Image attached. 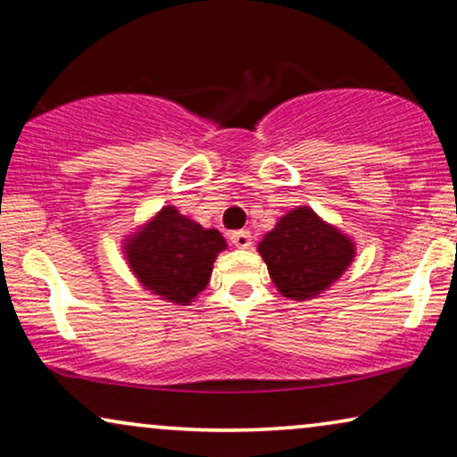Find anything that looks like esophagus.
Instances as JSON below:
<instances>
[{
	"instance_id": "34e87169",
	"label": "esophagus",
	"mask_w": 457,
	"mask_h": 457,
	"mask_svg": "<svg viewBox=\"0 0 457 457\" xmlns=\"http://www.w3.org/2000/svg\"><path fill=\"white\" fill-rule=\"evenodd\" d=\"M228 239L235 247L239 249L252 247V233H249V230H233V233L228 235Z\"/></svg>"
}]
</instances>
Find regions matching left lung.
Masks as SVG:
<instances>
[{"instance_id": "8db88e82", "label": "left lung", "mask_w": 457, "mask_h": 457, "mask_svg": "<svg viewBox=\"0 0 457 457\" xmlns=\"http://www.w3.org/2000/svg\"><path fill=\"white\" fill-rule=\"evenodd\" d=\"M272 283L283 297L305 302L327 291L353 262L355 245L312 208H295L280 216L260 241Z\"/></svg>"}]
</instances>
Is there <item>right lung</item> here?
Here are the masks:
<instances>
[{
  "label": "right lung",
  "mask_w": 457,
  "mask_h": 457,
  "mask_svg": "<svg viewBox=\"0 0 457 457\" xmlns=\"http://www.w3.org/2000/svg\"><path fill=\"white\" fill-rule=\"evenodd\" d=\"M227 241L166 205L124 243L129 268L139 283L168 302L189 305L210 283L216 255Z\"/></svg>",
  "instance_id": "obj_1"
}]
</instances>
